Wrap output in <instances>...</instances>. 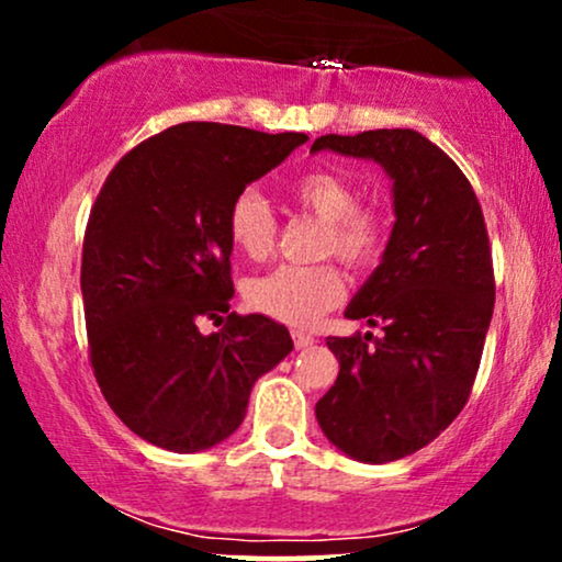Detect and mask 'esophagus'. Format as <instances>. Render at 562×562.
Returning <instances> with one entry per match:
<instances>
[{
  "label": "esophagus",
  "instance_id": "34e87169",
  "mask_svg": "<svg viewBox=\"0 0 562 562\" xmlns=\"http://www.w3.org/2000/svg\"><path fill=\"white\" fill-rule=\"evenodd\" d=\"M293 344H295V348L314 346V335L312 333H303V330H293Z\"/></svg>",
  "mask_w": 562,
  "mask_h": 562
}]
</instances>
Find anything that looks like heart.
<instances>
[{"label":"heart","instance_id":"b5f03b06","mask_svg":"<svg viewBox=\"0 0 562 562\" xmlns=\"http://www.w3.org/2000/svg\"><path fill=\"white\" fill-rule=\"evenodd\" d=\"M288 195L306 214L325 222L322 254H335L348 267H370L389 243V222L378 209L359 205V190L351 179L330 169H312L295 177ZM274 209L259 190H243L227 211V235L248 259L261 261L274 250ZM346 295L344 274L335 263H280L272 272L254 277L245 288L250 308L285 325L306 327L338 306Z\"/></svg>","mask_w":562,"mask_h":562}]
</instances>
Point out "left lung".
Returning <instances> with one entry per match:
<instances>
[{"label": "left lung", "mask_w": 562, "mask_h": 562, "mask_svg": "<svg viewBox=\"0 0 562 562\" xmlns=\"http://www.w3.org/2000/svg\"><path fill=\"white\" fill-rule=\"evenodd\" d=\"M319 150L370 158L393 179L391 240L346 308L383 338H327L340 372L317 402L322 434L380 465L415 454L468 404L494 312L492 248L468 177L420 132L325 134Z\"/></svg>", "instance_id": "1"}]
</instances>
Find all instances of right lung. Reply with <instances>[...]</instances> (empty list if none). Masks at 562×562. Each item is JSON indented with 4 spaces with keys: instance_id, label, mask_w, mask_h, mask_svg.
<instances>
[{
    "instance_id": "add662e5",
    "label": "right lung",
    "mask_w": 562,
    "mask_h": 562,
    "mask_svg": "<svg viewBox=\"0 0 562 562\" xmlns=\"http://www.w3.org/2000/svg\"><path fill=\"white\" fill-rule=\"evenodd\" d=\"M306 139L190 121L108 173L83 232L89 362L145 441L179 454L216 447L240 428L256 380L293 351L285 325L229 312L227 211ZM203 318L223 330L203 336Z\"/></svg>"
}]
</instances>
